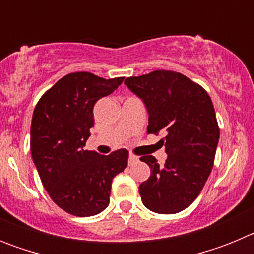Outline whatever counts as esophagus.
Masks as SVG:
<instances>
[{"mask_svg": "<svg viewBox=\"0 0 254 254\" xmlns=\"http://www.w3.org/2000/svg\"><path fill=\"white\" fill-rule=\"evenodd\" d=\"M137 160H138V158H137V156H136V155L129 154V156H128V163H129V164L136 163V161H137Z\"/></svg>", "mask_w": 254, "mask_h": 254, "instance_id": "obj_1", "label": "esophagus"}]
</instances>
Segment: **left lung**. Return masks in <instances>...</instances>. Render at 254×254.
<instances>
[{
	"label": "left lung",
	"instance_id": "left-lung-1",
	"mask_svg": "<svg viewBox=\"0 0 254 254\" xmlns=\"http://www.w3.org/2000/svg\"><path fill=\"white\" fill-rule=\"evenodd\" d=\"M149 113L147 133L165 132L168 158L159 165L141 156L151 176L138 188L142 203L158 214H177L202 190L212 165L220 129L211 98L202 86L174 71H154L125 80Z\"/></svg>",
	"mask_w": 254,
	"mask_h": 254
}]
</instances>
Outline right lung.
<instances>
[{
  "label": "right lung",
  "mask_w": 254,
  "mask_h": 254,
  "mask_svg": "<svg viewBox=\"0 0 254 254\" xmlns=\"http://www.w3.org/2000/svg\"><path fill=\"white\" fill-rule=\"evenodd\" d=\"M122 82L123 77L68 73L43 94L33 113L30 150L35 168L53 202L75 216L105 210L112 181L127 167L126 149L109 155L84 150L94 126V105Z\"/></svg>",
  "instance_id": "obj_1"
}]
</instances>
